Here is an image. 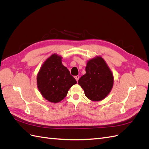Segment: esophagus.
Masks as SVG:
<instances>
[{
  "instance_id": "obj_1",
  "label": "esophagus",
  "mask_w": 149,
  "mask_h": 149,
  "mask_svg": "<svg viewBox=\"0 0 149 149\" xmlns=\"http://www.w3.org/2000/svg\"><path fill=\"white\" fill-rule=\"evenodd\" d=\"M74 78H75V79H76V81H78V79H79V75H77V76H74Z\"/></svg>"
}]
</instances>
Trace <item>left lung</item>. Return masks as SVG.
I'll list each match as a JSON object with an SVG mask.
<instances>
[{"instance_id":"1","label":"left lung","mask_w":149,"mask_h":149,"mask_svg":"<svg viewBox=\"0 0 149 149\" xmlns=\"http://www.w3.org/2000/svg\"><path fill=\"white\" fill-rule=\"evenodd\" d=\"M114 76L110 68L101 56L89 60L86 66V74L78 80V84L90 100H104L113 87Z\"/></svg>"}]
</instances>
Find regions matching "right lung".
Masks as SVG:
<instances>
[{
  "mask_svg": "<svg viewBox=\"0 0 149 149\" xmlns=\"http://www.w3.org/2000/svg\"><path fill=\"white\" fill-rule=\"evenodd\" d=\"M62 57L55 53L46 60L37 74V87L42 96L49 102L57 103L66 97L72 86L77 83Z\"/></svg>",
  "mask_w": 149,
  "mask_h": 149,
  "instance_id": "right-lung-1",
  "label": "right lung"
}]
</instances>
